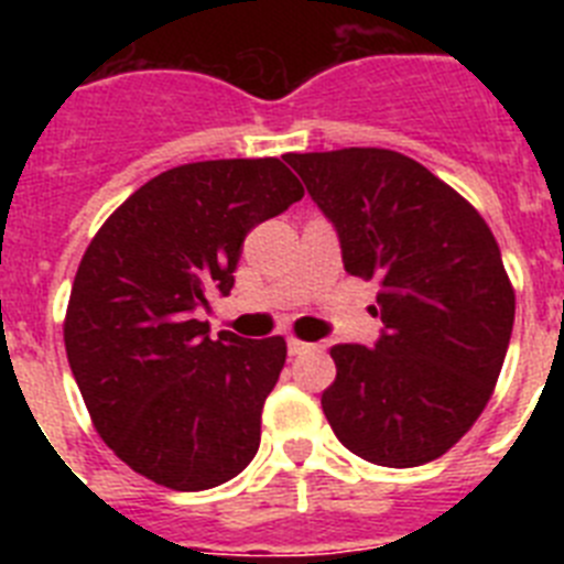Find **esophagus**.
Returning <instances> with one entry per match:
<instances>
[{
  "instance_id": "1",
  "label": "esophagus",
  "mask_w": 564,
  "mask_h": 564,
  "mask_svg": "<svg viewBox=\"0 0 564 564\" xmlns=\"http://www.w3.org/2000/svg\"><path fill=\"white\" fill-rule=\"evenodd\" d=\"M313 347H316V344H311V341H302V338H288V352H291V356H302V352H307V350H313Z\"/></svg>"
}]
</instances>
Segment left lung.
Returning a JSON list of instances; mask_svg holds the SVG:
<instances>
[{
  "mask_svg": "<svg viewBox=\"0 0 564 564\" xmlns=\"http://www.w3.org/2000/svg\"><path fill=\"white\" fill-rule=\"evenodd\" d=\"M333 223L344 271L378 279L381 336L338 344L322 410L376 466L412 468L480 417L506 361L514 291L480 214L426 166L390 149L285 154Z\"/></svg>",
  "mask_w": 564,
  "mask_h": 564,
  "instance_id": "8db88e82",
  "label": "left lung"
}]
</instances>
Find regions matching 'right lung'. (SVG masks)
I'll return each instance as SVG.
<instances>
[{
    "label": "right lung",
    "instance_id": "obj_1",
    "mask_svg": "<svg viewBox=\"0 0 564 564\" xmlns=\"http://www.w3.org/2000/svg\"><path fill=\"white\" fill-rule=\"evenodd\" d=\"M302 197L276 158L186 163L89 242L64 318L69 370L104 443L158 486L206 491L257 455L285 338H212L194 316L231 293L248 231Z\"/></svg>",
    "mask_w": 564,
    "mask_h": 564
}]
</instances>
